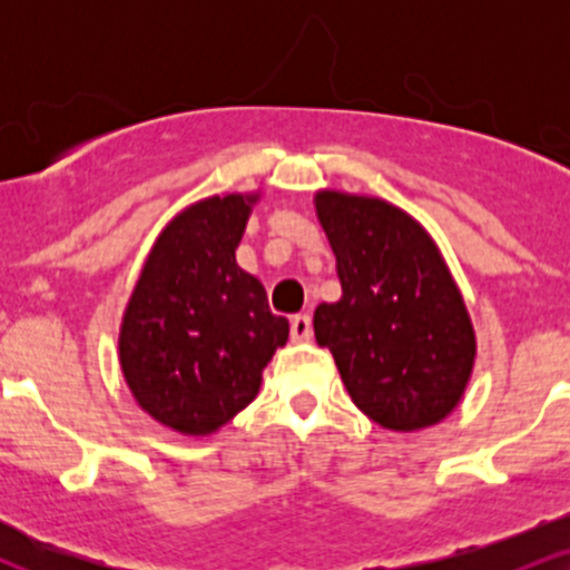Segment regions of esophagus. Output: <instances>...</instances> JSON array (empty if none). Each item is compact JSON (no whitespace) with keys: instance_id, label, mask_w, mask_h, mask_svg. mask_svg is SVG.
Masks as SVG:
<instances>
[{"instance_id":"obj_1","label":"esophagus","mask_w":570,"mask_h":570,"mask_svg":"<svg viewBox=\"0 0 570 570\" xmlns=\"http://www.w3.org/2000/svg\"><path fill=\"white\" fill-rule=\"evenodd\" d=\"M313 335V322L307 313H297V316L292 318V340L294 343H305V340H311Z\"/></svg>"}]
</instances>
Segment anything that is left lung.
Here are the masks:
<instances>
[{
	"label": "left lung",
	"instance_id": "1",
	"mask_svg": "<svg viewBox=\"0 0 570 570\" xmlns=\"http://www.w3.org/2000/svg\"><path fill=\"white\" fill-rule=\"evenodd\" d=\"M343 297L313 313L358 410L383 429L417 431L458 407L476 340L431 235L402 208L337 189L316 193Z\"/></svg>",
	"mask_w": 570,
	"mask_h": 570
}]
</instances>
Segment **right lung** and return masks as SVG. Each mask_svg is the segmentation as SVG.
Wrapping results in <instances>:
<instances>
[{"label": "right lung", "instance_id": "1", "mask_svg": "<svg viewBox=\"0 0 570 570\" xmlns=\"http://www.w3.org/2000/svg\"><path fill=\"white\" fill-rule=\"evenodd\" d=\"M259 195H214L158 235L120 326V367L144 412L187 436L214 434L254 402L289 340L265 286L235 263Z\"/></svg>", "mask_w": 570, "mask_h": 570}]
</instances>
